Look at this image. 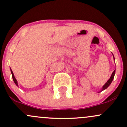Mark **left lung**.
I'll use <instances>...</instances> for the list:
<instances>
[{
    "mask_svg": "<svg viewBox=\"0 0 127 127\" xmlns=\"http://www.w3.org/2000/svg\"><path fill=\"white\" fill-rule=\"evenodd\" d=\"M114 60H115V59H114ZM115 73V70L114 71H113V73H112V74L111 76H110V79H109L108 80V81H107V82H106V84H104V86H103V88H102V90H101V91H103V90H105V89L107 88V87H108L110 85V84H111V82H112V81H113V78H114Z\"/></svg>",
    "mask_w": 127,
    "mask_h": 127,
    "instance_id": "left-lung-1",
    "label": "left lung"
}]
</instances>
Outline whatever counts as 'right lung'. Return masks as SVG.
I'll return each mask as SVG.
<instances>
[{"label": "right lung", "instance_id": "right-lung-1", "mask_svg": "<svg viewBox=\"0 0 127 127\" xmlns=\"http://www.w3.org/2000/svg\"><path fill=\"white\" fill-rule=\"evenodd\" d=\"M11 73H12V79H13V80H14V83H15V84H16V85H17V86H18V84H17V79H16L15 78V76H14V73H13V72H12V70H11Z\"/></svg>", "mask_w": 127, "mask_h": 127}]
</instances>
